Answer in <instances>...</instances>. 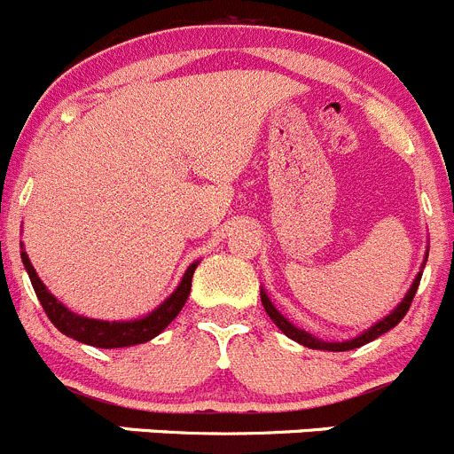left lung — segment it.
Masks as SVG:
<instances>
[{
	"instance_id": "8db88e82",
	"label": "left lung",
	"mask_w": 454,
	"mask_h": 454,
	"mask_svg": "<svg viewBox=\"0 0 454 454\" xmlns=\"http://www.w3.org/2000/svg\"><path fill=\"white\" fill-rule=\"evenodd\" d=\"M426 260H427V255H426ZM423 267H426V262H423ZM420 276H423V271L416 273V278H414V283H411L410 292H407L405 298L400 301L398 308H394V312L387 314V317L382 318V321H378V324L371 325L369 330H364V333L357 334V337L348 339V341H321V339L312 337V334L305 333V330L296 328V325H294L292 321H287V318H285L283 314H280L276 308H273V303H271V301H269L267 292H262V289H260V298H262L264 309H267V314H269V317H271L273 324H276L278 328L283 330V333L287 334L289 339H294V341H298V344H301V346H308V348H314V350H333V353H341V350H353V348H359V346L369 344V341L378 339L380 334L389 333V330L394 328V325H398L400 321H403V317H405V314H407V309H410L411 301H414V294H416V289H419Z\"/></svg>"
}]
</instances>
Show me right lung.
Instances as JSON below:
<instances>
[{"label": "right lung", "instance_id": "add662e5", "mask_svg": "<svg viewBox=\"0 0 454 454\" xmlns=\"http://www.w3.org/2000/svg\"><path fill=\"white\" fill-rule=\"evenodd\" d=\"M22 264L27 269L28 278H31V285H34L35 296H38L44 314H47L49 321L60 333L76 339L81 344L97 346V348H124V346L145 344L149 339L158 337L178 317V312L185 305L187 296H190L192 276H194V269H197L199 262H192L187 267L185 276L178 283V287L171 292L169 298H165L153 312H149L142 318H133V321H99V318H88L72 312V309L65 308L59 298L44 287V283L38 278V273H35L34 264L28 260L27 251H22Z\"/></svg>", "mask_w": 454, "mask_h": 454}]
</instances>
